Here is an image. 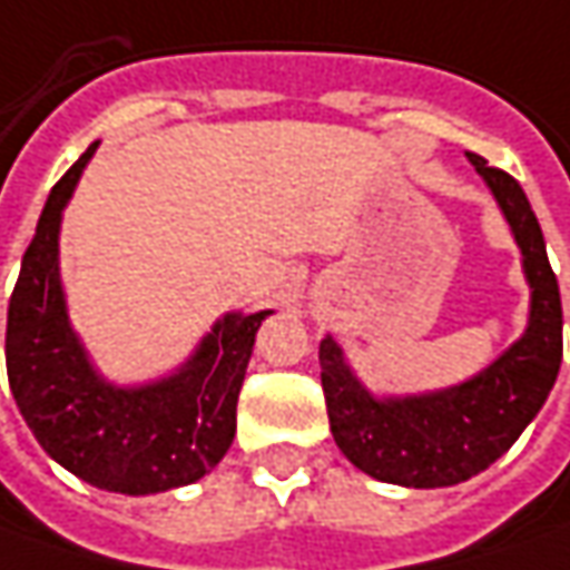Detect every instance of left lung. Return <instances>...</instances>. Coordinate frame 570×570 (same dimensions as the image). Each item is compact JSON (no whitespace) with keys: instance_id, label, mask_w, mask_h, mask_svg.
<instances>
[{"instance_id":"obj_1","label":"left lung","mask_w":570,"mask_h":570,"mask_svg":"<svg viewBox=\"0 0 570 570\" xmlns=\"http://www.w3.org/2000/svg\"><path fill=\"white\" fill-rule=\"evenodd\" d=\"M468 161L493 189L524 255L530 321L524 336L471 381L421 396L374 399L343 358L334 336L321 340V386L336 446L358 471L383 483L455 487L497 462L543 409L561 365V296L540 220L512 174Z\"/></svg>"}]
</instances>
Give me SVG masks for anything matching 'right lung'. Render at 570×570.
Wrapping results in <instances>:
<instances>
[{"label": "right lung", "instance_id": "1", "mask_svg": "<svg viewBox=\"0 0 570 570\" xmlns=\"http://www.w3.org/2000/svg\"><path fill=\"white\" fill-rule=\"evenodd\" d=\"M96 146L46 199L9 302L6 367L27 428L61 468L108 493L149 497L205 478L230 449L239 386L271 312L224 315L165 381H102L73 334L58 277L61 208Z\"/></svg>", "mask_w": 570, "mask_h": 570}]
</instances>
